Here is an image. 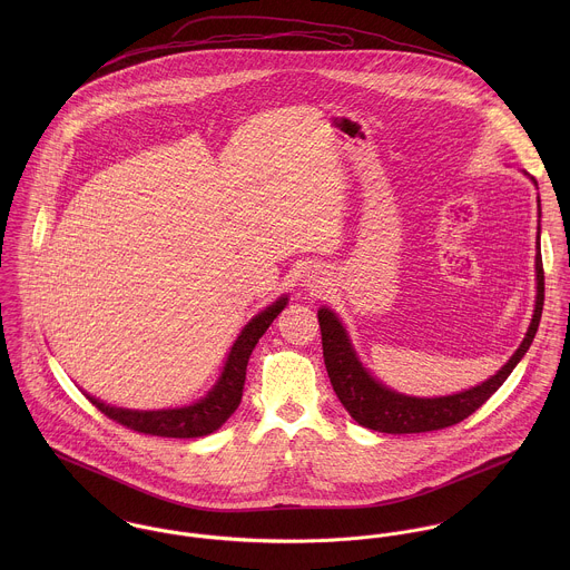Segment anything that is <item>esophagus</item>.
Segmentation results:
<instances>
[{"instance_id":"obj_1","label":"esophagus","mask_w":570,"mask_h":570,"mask_svg":"<svg viewBox=\"0 0 570 570\" xmlns=\"http://www.w3.org/2000/svg\"><path fill=\"white\" fill-rule=\"evenodd\" d=\"M307 285L309 287H321V276H316V272H312V276L307 274Z\"/></svg>"}]
</instances>
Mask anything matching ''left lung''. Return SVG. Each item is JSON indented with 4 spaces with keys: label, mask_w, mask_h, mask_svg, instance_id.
I'll use <instances>...</instances> for the list:
<instances>
[{
    "label": "left lung",
    "mask_w": 570,
    "mask_h": 570,
    "mask_svg": "<svg viewBox=\"0 0 570 570\" xmlns=\"http://www.w3.org/2000/svg\"><path fill=\"white\" fill-rule=\"evenodd\" d=\"M531 181L535 184L533 177ZM538 208H540V197H538ZM542 307H544V269H542L540 224H538L533 316L520 346L507 360V364L500 371H495V375H491L479 386H472L454 395H443V397H412V395L397 393L371 375V371L360 362L357 351L353 348V342L348 337V331L342 325L337 314L328 307H321L318 323L323 333V355H325L331 386L337 400L342 402V406L346 407V412L368 430L389 432V434H412V432H432V430L454 425L483 406L489 397L504 384V380L511 375L518 362L524 357L540 325Z\"/></svg>",
    "instance_id": "1"
}]
</instances>
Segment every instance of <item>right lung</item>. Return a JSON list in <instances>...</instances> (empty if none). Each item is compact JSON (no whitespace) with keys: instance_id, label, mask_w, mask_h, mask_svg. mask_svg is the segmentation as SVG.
<instances>
[{"instance_id":"right-lung-1","label":"right lung","mask_w":570,"mask_h":570,"mask_svg":"<svg viewBox=\"0 0 570 570\" xmlns=\"http://www.w3.org/2000/svg\"><path fill=\"white\" fill-rule=\"evenodd\" d=\"M287 301H289L287 294H283L272 305H267L265 309H261L256 316L249 318V323L242 328L235 344L230 346V353L226 357V364H224L222 375L215 382V386L202 400H197L188 406L131 410V407L109 406L89 393H85V397L100 412H105L109 419H114L116 423L127 425L136 432H145V434H154V436H168V439L206 436V434L219 430L242 404L247 360H249L258 337L285 309Z\"/></svg>"}]
</instances>
